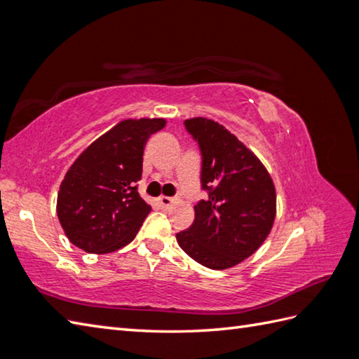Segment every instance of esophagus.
Returning a JSON list of instances; mask_svg holds the SVG:
<instances>
[{"label":"esophagus","mask_w":359,"mask_h":359,"mask_svg":"<svg viewBox=\"0 0 359 359\" xmlns=\"http://www.w3.org/2000/svg\"><path fill=\"white\" fill-rule=\"evenodd\" d=\"M172 202H174L172 198H168V196H160L158 198V204H160L161 208H169L172 205Z\"/></svg>","instance_id":"1"}]
</instances>
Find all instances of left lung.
Listing matches in <instances>:
<instances>
[{
	"instance_id": "obj_1",
	"label": "left lung",
	"mask_w": 359,
	"mask_h": 359,
	"mask_svg": "<svg viewBox=\"0 0 359 359\" xmlns=\"http://www.w3.org/2000/svg\"><path fill=\"white\" fill-rule=\"evenodd\" d=\"M201 151V188L194 221L180 231L179 246L212 270H224L256 252L276 215V193L260 160L229 130L212 119L184 122Z\"/></svg>"
}]
</instances>
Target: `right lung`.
<instances>
[{
  "label": "right lung",
  "mask_w": 359,
  "mask_h": 359,
  "mask_svg": "<svg viewBox=\"0 0 359 359\" xmlns=\"http://www.w3.org/2000/svg\"><path fill=\"white\" fill-rule=\"evenodd\" d=\"M165 119H127L95 140L64 177L56 212L67 238L90 254L128 245L151 213L138 193L147 140Z\"/></svg>",
  "instance_id": "obj_1"
}]
</instances>
